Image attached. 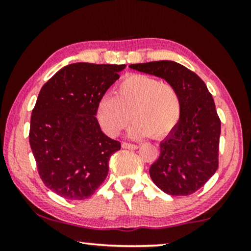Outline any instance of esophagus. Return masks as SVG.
I'll use <instances>...</instances> for the list:
<instances>
[{
    "label": "esophagus",
    "mask_w": 251,
    "mask_h": 251,
    "mask_svg": "<svg viewBox=\"0 0 251 251\" xmlns=\"http://www.w3.org/2000/svg\"><path fill=\"white\" fill-rule=\"evenodd\" d=\"M122 147L126 150H137L138 149V145L136 144H130V143H122Z\"/></svg>",
    "instance_id": "obj_1"
}]
</instances>
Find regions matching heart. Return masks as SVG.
Here are the masks:
<instances>
[{"instance_id":"1","label":"heart","mask_w":251,"mask_h":251,"mask_svg":"<svg viewBox=\"0 0 251 251\" xmlns=\"http://www.w3.org/2000/svg\"><path fill=\"white\" fill-rule=\"evenodd\" d=\"M180 116L177 89L145 74L128 75L118 84L115 96H102L96 107V118L109 137L119 136L132 119L130 138H163L174 131Z\"/></svg>"}]
</instances>
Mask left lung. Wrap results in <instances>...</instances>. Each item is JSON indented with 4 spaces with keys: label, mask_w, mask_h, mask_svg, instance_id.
<instances>
[{
    "label": "left lung",
    "mask_w": 251,
    "mask_h": 251,
    "mask_svg": "<svg viewBox=\"0 0 251 251\" xmlns=\"http://www.w3.org/2000/svg\"><path fill=\"white\" fill-rule=\"evenodd\" d=\"M131 70L161 77L177 89L181 116L160 143V156L150 168L153 183L169 195H190L218 168L219 120L214 98L194 72L171 60L132 64Z\"/></svg>",
    "instance_id": "8db88e82"
}]
</instances>
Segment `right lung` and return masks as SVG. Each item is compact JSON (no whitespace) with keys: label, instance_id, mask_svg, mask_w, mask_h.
Listing matches in <instances>:
<instances>
[{"label":"right lung","instance_id":"obj_1","mask_svg":"<svg viewBox=\"0 0 251 251\" xmlns=\"http://www.w3.org/2000/svg\"><path fill=\"white\" fill-rule=\"evenodd\" d=\"M126 65L75 63L41 89L30 118L29 145L43 184L67 200L91 197L121 149L101 131L97 102Z\"/></svg>","mask_w":251,"mask_h":251}]
</instances>
